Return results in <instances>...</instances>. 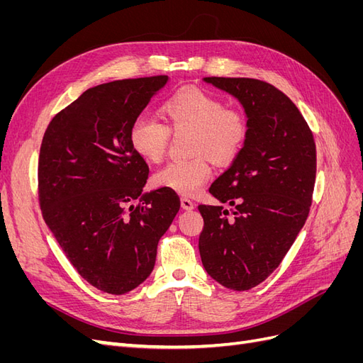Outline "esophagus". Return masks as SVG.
Here are the masks:
<instances>
[{
    "mask_svg": "<svg viewBox=\"0 0 363 363\" xmlns=\"http://www.w3.org/2000/svg\"><path fill=\"white\" fill-rule=\"evenodd\" d=\"M180 203H182V207L184 208V211H192V208L195 207V203L192 200H189V199H186V196H182Z\"/></svg>",
    "mask_w": 363,
    "mask_h": 363,
    "instance_id": "34e87169",
    "label": "esophagus"
}]
</instances>
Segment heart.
<instances>
[{"mask_svg":"<svg viewBox=\"0 0 363 363\" xmlns=\"http://www.w3.org/2000/svg\"><path fill=\"white\" fill-rule=\"evenodd\" d=\"M163 123L140 116L130 128V144L148 162H160L167 155L171 133L191 131L194 157L174 160L155 177L159 188L192 195L211 179L213 162H232L244 148L250 123L240 107L225 106L221 98L201 89H183L169 96L160 107Z\"/></svg>","mask_w":363,"mask_h":363,"instance_id":"heart-1","label":"heart"}]
</instances>
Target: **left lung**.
<instances>
[{
  "instance_id": "1",
  "label": "left lung",
  "mask_w": 363,
  "mask_h": 363,
  "mask_svg": "<svg viewBox=\"0 0 363 363\" xmlns=\"http://www.w3.org/2000/svg\"><path fill=\"white\" fill-rule=\"evenodd\" d=\"M204 82L238 98L250 131L232 167L208 188L216 200L235 206V218L223 206H199L200 256L219 284L248 291L280 265L309 216L316 147L306 119L277 87L256 79Z\"/></svg>"
}]
</instances>
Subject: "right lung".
<instances>
[{"instance_id":"right-lung-1","label":"right lung","mask_w":363,"mask_h":363,"mask_svg":"<svg viewBox=\"0 0 363 363\" xmlns=\"http://www.w3.org/2000/svg\"><path fill=\"white\" fill-rule=\"evenodd\" d=\"M167 82L155 75L91 87L42 139V216L77 272L107 294H127L150 276L180 208L174 191L142 192L150 169L130 144L131 125Z\"/></svg>"}]
</instances>
